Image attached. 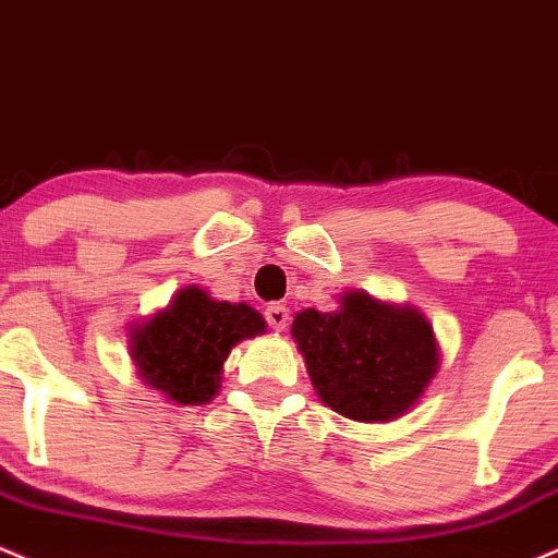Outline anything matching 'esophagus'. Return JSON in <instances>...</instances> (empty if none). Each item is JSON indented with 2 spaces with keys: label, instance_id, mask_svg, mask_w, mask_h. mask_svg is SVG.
I'll use <instances>...</instances> for the list:
<instances>
[{
  "label": "esophagus",
  "instance_id": "34e87169",
  "mask_svg": "<svg viewBox=\"0 0 558 558\" xmlns=\"http://www.w3.org/2000/svg\"><path fill=\"white\" fill-rule=\"evenodd\" d=\"M266 320H268V326H271L274 331H284L287 326H290V311H287V307L279 305V303L268 305L266 307Z\"/></svg>",
  "mask_w": 558,
  "mask_h": 558
}]
</instances>
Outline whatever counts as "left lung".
Instances as JSON below:
<instances>
[{"mask_svg":"<svg viewBox=\"0 0 558 558\" xmlns=\"http://www.w3.org/2000/svg\"><path fill=\"white\" fill-rule=\"evenodd\" d=\"M290 331L320 402L357 423L402 417L441 368L430 320L363 290L339 294L331 313L305 307Z\"/></svg>","mask_w":558,"mask_h":558,"instance_id":"left-lung-1","label":"left lung"}]
</instances>
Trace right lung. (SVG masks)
<instances>
[{
	"instance_id": "add662e5",
	"label": "right lung",
	"mask_w": 558,
	"mask_h": 558,
	"mask_svg": "<svg viewBox=\"0 0 558 558\" xmlns=\"http://www.w3.org/2000/svg\"><path fill=\"white\" fill-rule=\"evenodd\" d=\"M266 320L247 303L214 300L190 284L167 307L128 326L137 378L174 404H208L225 381V360L242 339L260 337Z\"/></svg>"
}]
</instances>
